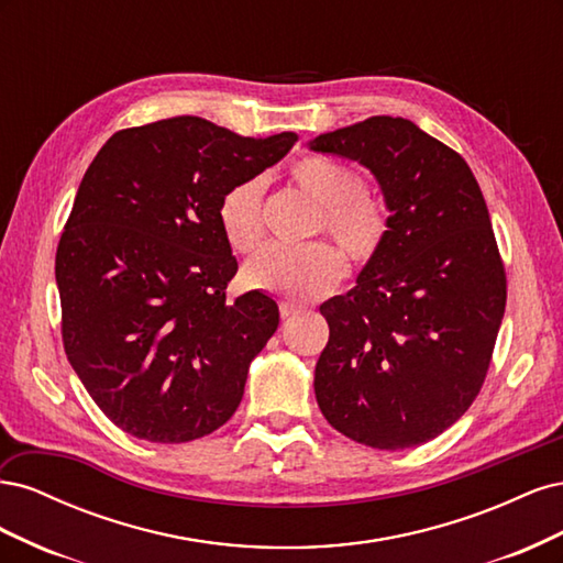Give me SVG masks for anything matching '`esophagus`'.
<instances>
[{
  "label": "esophagus",
  "mask_w": 563,
  "mask_h": 563,
  "mask_svg": "<svg viewBox=\"0 0 563 563\" xmlns=\"http://www.w3.org/2000/svg\"><path fill=\"white\" fill-rule=\"evenodd\" d=\"M279 314H282V319H291V317L300 314V308L294 302H279Z\"/></svg>",
  "instance_id": "obj_1"
}]
</instances>
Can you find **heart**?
<instances>
[{
    "label": "heart",
    "mask_w": 563,
    "mask_h": 563,
    "mask_svg": "<svg viewBox=\"0 0 563 563\" xmlns=\"http://www.w3.org/2000/svg\"><path fill=\"white\" fill-rule=\"evenodd\" d=\"M291 176L321 207L319 228L327 230L354 263H366L380 249L387 213L383 203L364 190V176L356 168L329 157H305L294 164ZM263 192L265 180L249 178L230 187L220 199V228L236 253H251L263 244ZM343 275V258L329 244L267 246L244 265L246 286L294 302L331 294Z\"/></svg>",
    "instance_id": "heart-1"
}]
</instances>
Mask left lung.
<instances>
[{
  "instance_id": "1",
  "label": "left lung",
  "mask_w": 563,
  "mask_h": 563,
  "mask_svg": "<svg viewBox=\"0 0 563 563\" xmlns=\"http://www.w3.org/2000/svg\"><path fill=\"white\" fill-rule=\"evenodd\" d=\"M310 147L371 168L389 209L356 286L319 308L329 343L317 404L360 444L420 446L479 395L505 314V265L479 183L455 150L401 117H368Z\"/></svg>"
}]
</instances>
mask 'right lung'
<instances>
[{"label": "right lung", "mask_w": 563, "mask_h": 563, "mask_svg": "<svg viewBox=\"0 0 563 563\" xmlns=\"http://www.w3.org/2000/svg\"><path fill=\"white\" fill-rule=\"evenodd\" d=\"M296 141L174 117L117 131L87 168L56 251L60 333L119 430L183 444L236 411L279 308L261 291L225 300L236 258L218 207Z\"/></svg>", "instance_id": "obj_1"}]
</instances>
